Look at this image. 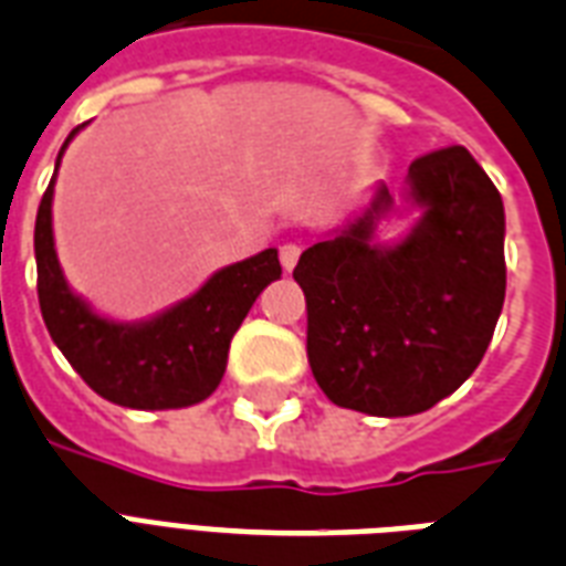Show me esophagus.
<instances>
[{
  "instance_id": "34e87169",
  "label": "esophagus",
  "mask_w": 566,
  "mask_h": 566,
  "mask_svg": "<svg viewBox=\"0 0 566 566\" xmlns=\"http://www.w3.org/2000/svg\"><path fill=\"white\" fill-rule=\"evenodd\" d=\"M297 260H301V244L286 242L280 248V265H283V269L292 271L297 265Z\"/></svg>"
}]
</instances>
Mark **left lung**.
<instances>
[{
    "mask_svg": "<svg viewBox=\"0 0 566 566\" xmlns=\"http://www.w3.org/2000/svg\"><path fill=\"white\" fill-rule=\"evenodd\" d=\"M422 218L375 244L387 186L363 218L306 248L292 277L306 297V357L333 405L369 416L422 413L470 378L505 304V206L467 147L410 165Z\"/></svg>",
    "mask_w": 566,
    "mask_h": 566,
    "instance_id": "left-lung-1",
    "label": "left lung"
}]
</instances>
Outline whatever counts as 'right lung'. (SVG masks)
Returning a JSON list of instances; mask_svg holds the SVG:
<instances>
[{
	"instance_id": "1",
	"label": "right lung",
	"mask_w": 566,
	"mask_h": 566,
	"mask_svg": "<svg viewBox=\"0 0 566 566\" xmlns=\"http://www.w3.org/2000/svg\"><path fill=\"white\" fill-rule=\"evenodd\" d=\"M76 133L67 135L59 161ZM52 188L55 174L34 221L38 301L52 343L70 366L96 396L133 410H170L212 396L227 369L233 333L262 289L280 277L277 251L269 248L227 265L206 280L200 292L150 322H112L73 295L61 274L52 242Z\"/></svg>"
}]
</instances>
